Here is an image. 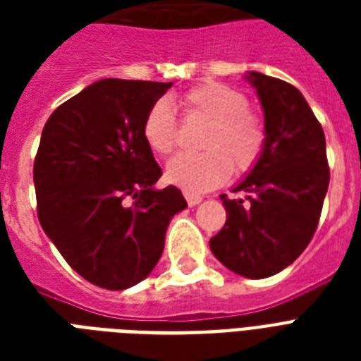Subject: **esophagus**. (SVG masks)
<instances>
[{
    "label": "esophagus",
    "mask_w": 361,
    "mask_h": 361,
    "mask_svg": "<svg viewBox=\"0 0 361 361\" xmlns=\"http://www.w3.org/2000/svg\"><path fill=\"white\" fill-rule=\"evenodd\" d=\"M183 197H185V200H187V204H189V206H197V204H200L202 202V197H200V195H192V192H183Z\"/></svg>",
    "instance_id": "obj_1"
}]
</instances>
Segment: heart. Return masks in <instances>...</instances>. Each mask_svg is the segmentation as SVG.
Segmentation results:
<instances>
[{"label": "heart", "mask_w": 361, "mask_h": 361, "mask_svg": "<svg viewBox=\"0 0 361 361\" xmlns=\"http://www.w3.org/2000/svg\"><path fill=\"white\" fill-rule=\"evenodd\" d=\"M187 118L208 121L200 136V153H181L166 164V180L187 192L223 185L232 176L249 174L266 149L268 133L262 118L249 109V99L221 82H204L180 99ZM144 140L159 155H170L178 144L174 109L159 99L142 123Z\"/></svg>", "instance_id": "1"}]
</instances>
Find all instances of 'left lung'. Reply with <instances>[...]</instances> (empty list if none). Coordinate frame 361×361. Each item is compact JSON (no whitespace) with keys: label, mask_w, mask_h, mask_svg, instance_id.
I'll use <instances>...</instances> for the list:
<instances>
[{"label":"left lung","mask_w":361,"mask_h":361,"mask_svg":"<svg viewBox=\"0 0 361 361\" xmlns=\"http://www.w3.org/2000/svg\"><path fill=\"white\" fill-rule=\"evenodd\" d=\"M264 109L268 142L258 164L234 192L221 195L226 223L209 240L215 258L234 274H279L309 245L330 185L322 125L300 90L251 71L245 76Z\"/></svg>","instance_id":"obj_1"}]
</instances>
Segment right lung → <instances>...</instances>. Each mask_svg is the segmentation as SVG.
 <instances>
[{
  "label": "right lung",
  "mask_w": 361,
  "mask_h": 361,
  "mask_svg": "<svg viewBox=\"0 0 361 361\" xmlns=\"http://www.w3.org/2000/svg\"><path fill=\"white\" fill-rule=\"evenodd\" d=\"M172 82L104 78L48 118L33 164L37 215L84 279L125 290L163 255L170 219L187 208L178 187L155 189L163 170L142 135Z\"/></svg>",
  "instance_id": "1"
}]
</instances>
